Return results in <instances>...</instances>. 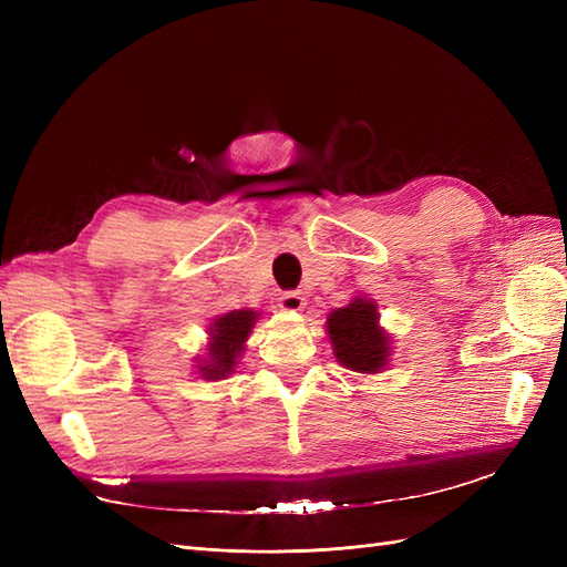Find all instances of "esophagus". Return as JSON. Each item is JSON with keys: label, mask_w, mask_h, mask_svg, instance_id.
<instances>
[{"label": "esophagus", "mask_w": 567, "mask_h": 567, "mask_svg": "<svg viewBox=\"0 0 567 567\" xmlns=\"http://www.w3.org/2000/svg\"><path fill=\"white\" fill-rule=\"evenodd\" d=\"M279 307L284 312H300L305 307V298L296 293V290H288V293L279 296Z\"/></svg>", "instance_id": "1"}]
</instances>
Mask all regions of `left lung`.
I'll return each mask as SVG.
<instances>
[{
    "mask_svg": "<svg viewBox=\"0 0 567 567\" xmlns=\"http://www.w3.org/2000/svg\"><path fill=\"white\" fill-rule=\"evenodd\" d=\"M336 362L354 373H381L390 364L392 340L381 326L375 300L354 296L326 319Z\"/></svg>",
    "mask_w": 567,
    "mask_h": 567,
    "instance_id": "obj_1",
    "label": "left lung"
}]
</instances>
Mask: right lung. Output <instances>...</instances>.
<instances>
[{"mask_svg":"<svg viewBox=\"0 0 567 567\" xmlns=\"http://www.w3.org/2000/svg\"><path fill=\"white\" fill-rule=\"evenodd\" d=\"M257 317L260 315L255 310H234L210 321L205 352L196 357V373H200V379L221 381L234 373Z\"/></svg>","mask_w":567,"mask_h":567,"instance_id":"1","label":"right lung"}]
</instances>
